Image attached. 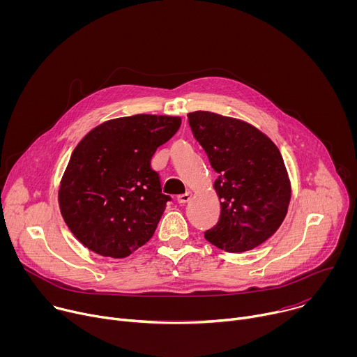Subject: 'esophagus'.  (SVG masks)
I'll use <instances>...</instances> for the list:
<instances>
[{"label": "esophagus", "mask_w": 357, "mask_h": 357, "mask_svg": "<svg viewBox=\"0 0 357 357\" xmlns=\"http://www.w3.org/2000/svg\"><path fill=\"white\" fill-rule=\"evenodd\" d=\"M190 199H192V192L190 190H188V192H185V193L178 196V202L181 203V205H185V203H188Z\"/></svg>", "instance_id": "esophagus-1"}]
</instances>
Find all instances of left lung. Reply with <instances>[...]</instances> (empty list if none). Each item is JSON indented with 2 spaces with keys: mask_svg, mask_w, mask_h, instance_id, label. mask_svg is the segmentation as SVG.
Segmentation results:
<instances>
[{
  "mask_svg": "<svg viewBox=\"0 0 357 357\" xmlns=\"http://www.w3.org/2000/svg\"><path fill=\"white\" fill-rule=\"evenodd\" d=\"M195 138L208 154L218 179V225L205 238L227 252H243L268 240L284 222L291 181L280 149L263 131L211 112L188 114Z\"/></svg>",
  "mask_w": 357,
  "mask_h": 357,
  "instance_id": "left-lung-1",
  "label": "left lung"
}]
</instances>
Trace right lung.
<instances>
[{
    "mask_svg": "<svg viewBox=\"0 0 357 357\" xmlns=\"http://www.w3.org/2000/svg\"><path fill=\"white\" fill-rule=\"evenodd\" d=\"M181 117L135 114L107 120L73 149L59 185L65 223L89 250L124 259L155 233L169 196L151 168Z\"/></svg>",
    "mask_w": 357,
    "mask_h": 357,
    "instance_id": "obj_1",
    "label": "right lung"
}]
</instances>
